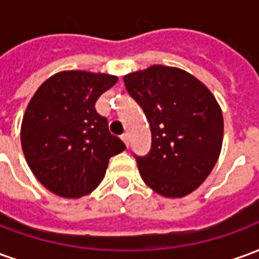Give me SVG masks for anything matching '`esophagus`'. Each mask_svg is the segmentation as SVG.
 Returning <instances> with one entry per match:
<instances>
[{"label":"esophagus","instance_id":"34e87169","mask_svg":"<svg viewBox=\"0 0 259 259\" xmlns=\"http://www.w3.org/2000/svg\"><path fill=\"white\" fill-rule=\"evenodd\" d=\"M120 139L123 140V143L126 144V147H129V135H126V133H124V135H122V137H120Z\"/></svg>","mask_w":259,"mask_h":259}]
</instances>
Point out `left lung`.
I'll return each mask as SVG.
<instances>
[{"instance_id": "obj_1", "label": "left lung", "mask_w": 259, "mask_h": 259, "mask_svg": "<svg viewBox=\"0 0 259 259\" xmlns=\"http://www.w3.org/2000/svg\"><path fill=\"white\" fill-rule=\"evenodd\" d=\"M123 81L151 129L150 152L135 155L144 183L169 198L190 194L222 148L223 116L215 97L190 73L162 65L126 74Z\"/></svg>"}]
</instances>
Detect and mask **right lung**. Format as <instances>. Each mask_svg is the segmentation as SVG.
<instances>
[{"mask_svg":"<svg viewBox=\"0 0 259 259\" xmlns=\"http://www.w3.org/2000/svg\"><path fill=\"white\" fill-rule=\"evenodd\" d=\"M116 76L81 70L59 72L46 80L27 105L20 141L37 180L54 194L79 198L105 176L109 158L126 150L96 111Z\"/></svg>","mask_w":259,"mask_h":259,"instance_id":"right-lung-1","label":"right lung"}]
</instances>
